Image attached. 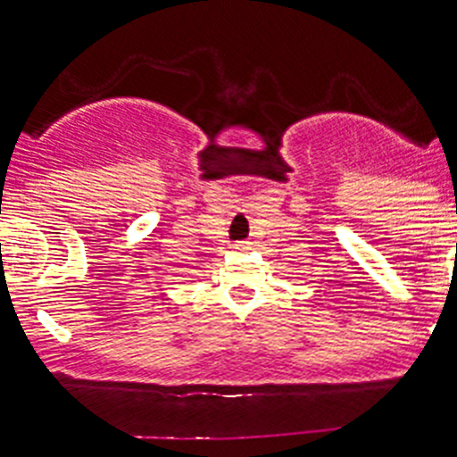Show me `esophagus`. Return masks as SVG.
<instances>
[{"label": "esophagus", "mask_w": 457, "mask_h": 457, "mask_svg": "<svg viewBox=\"0 0 457 457\" xmlns=\"http://www.w3.org/2000/svg\"><path fill=\"white\" fill-rule=\"evenodd\" d=\"M248 248H250L248 243H243V241L234 243V245H232V250H237V253H243V250H248Z\"/></svg>", "instance_id": "obj_1"}]
</instances>
